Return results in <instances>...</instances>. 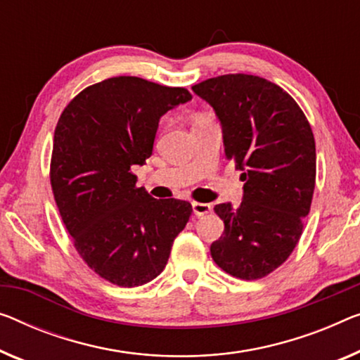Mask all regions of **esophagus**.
Wrapping results in <instances>:
<instances>
[{"label": "esophagus", "mask_w": 360, "mask_h": 360, "mask_svg": "<svg viewBox=\"0 0 360 360\" xmlns=\"http://www.w3.org/2000/svg\"><path fill=\"white\" fill-rule=\"evenodd\" d=\"M192 210H194V214H195V217H203V214L210 213L212 207H210V203L192 202Z\"/></svg>", "instance_id": "34e87169"}]
</instances>
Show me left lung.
Returning a JSON list of instances; mask_svg holds the SVG:
<instances>
[{
  "label": "left lung",
  "instance_id": "obj_1",
  "mask_svg": "<svg viewBox=\"0 0 360 360\" xmlns=\"http://www.w3.org/2000/svg\"><path fill=\"white\" fill-rule=\"evenodd\" d=\"M192 90L213 106L224 153L244 181L238 208L214 207L224 231L212 259L239 280H260L288 260L302 236L317 174L312 127L296 100L264 77L224 74Z\"/></svg>",
  "mask_w": 360,
  "mask_h": 360
}]
</instances>
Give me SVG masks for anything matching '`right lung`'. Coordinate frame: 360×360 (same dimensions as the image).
Here are the masks:
<instances>
[{"instance_id": "obj_1", "label": "right lung", "mask_w": 360, "mask_h": 360, "mask_svg": "<svg viewBox=\"0 0 360 360\" xmlns=\"http://www.w3.org/2000/svg\"><path fill=\"white\" fill-rule=\"evenodd\" d=\"M191 98L184 87L117 76L84 89L58 120L53 197L77 254L116 286L157 278L192 214L189 202L150 197L131 171L152 155L160 117Z\"/></svg>"}]
</instances>
